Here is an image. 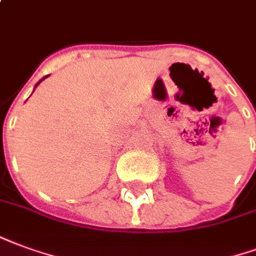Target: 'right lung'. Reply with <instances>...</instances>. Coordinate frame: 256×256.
Returning a JSON list of instances; mask_svg holds the SVG:
<instances>
[{
    "instance_id": "1",
    "label": "right lung",
    "mask_w": 256,
    "mask_h": 256,
    "mask_svg": "<svg viewBox=\"0 0 256 256\" xmlns=\"http://www.w3.org/2000/svg\"><path fill=\"white\" fill-rule=\"evenodd\" d=\"M43 80H44V78H43ZM40 82H42V80H40ZM40 82H38V84H40Z\"/></svg>"
}]
</instances>
